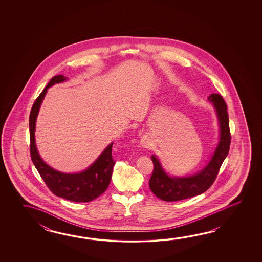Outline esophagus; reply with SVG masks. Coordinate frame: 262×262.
<instances>
[{"label": "esophagus", "mask_w": 262, "mask_h": 262, "mask_svg": "<svg viewBox=\"0 0 262 262\" xmlns=\"http://www.w3.org/2000/svg\"><path fill=\"white\" fill-rule=\"evenodd\" d=\"M151 143H152L151 139L149 137H142V139H140V145L142 148H145V149L150 148Z\"/></svg>", "instance_id": "esophagus-1"}]
</instances>
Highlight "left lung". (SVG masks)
Listing matches in <instances>:
<instances>
[{
    "instance_id": "8db88e82",
    "label": "left lung",
    "mask_w": 262,
    "mask_h": 262,
    "mask_svg": "<svg viewBox=\"0 0 262 262\" xmlns=\"http://www.w3.org/2000/svg\"><path fill=\"white\" fill-rule=\"evenodd\" d=\"M208 100L213 106L217 117L219 138L216 147L204 167L194 174L174 176L167 172L156 155L151 156L154 171L149 186L151 192L162 201H182L204 193L213 184L223 162L228 156L231 137L227 105L218 94H212Z\"/></svg>"
}]
</instances>
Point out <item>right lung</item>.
Returning a JSON list of instances; mask_svg holds the SVG:
<instances>
[{
  "label": "right lung",
  "instance_id": "1",
  "mask_svg": "<svg viewBox=\"0 0 262 262\" xmlns=\"http://www.w3.org/2000/svg\"><path fill=\"white\" fill-rule=\"evenodd\" d=\"M67 79L62 75L53 77L33 105L29 120L31 157L40 176L54 195L74 202H90L102 195L111 183L115 164L112 156L113 142L107 145L86 169L76 173L61 172L50 167L42 159L35 142L36 120L48 89Z\"/></svg>",
  "mask_w": 262,
  "mask_h": 262
}]
</instances>
